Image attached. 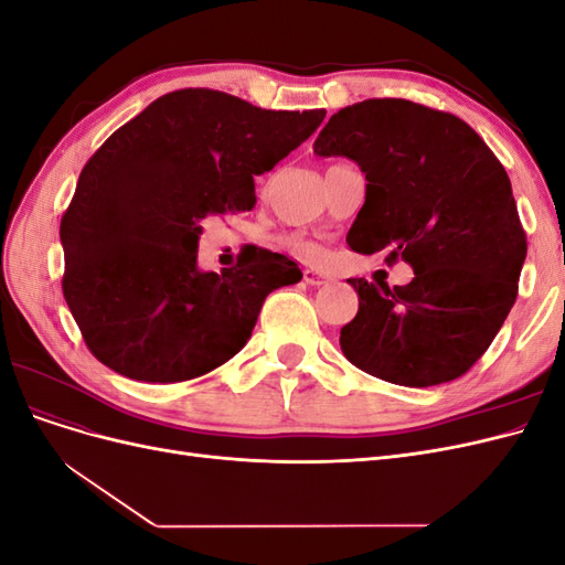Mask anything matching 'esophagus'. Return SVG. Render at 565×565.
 <instances>
[{"label":"esophagus","instance_id":"1","mask_svg":"<svg viewBox=\"0 0 565 565\" xmlns=\"http://www.w3.org/2000/svg\"><path fill=\"white\" fill-rule=\"evenodd\" d=\"M303 280L313 285V287H320V285H328L332 280V276H330V273H322V270H316V268H306Z\"/></svg>","mask_w":565,"mask_h":565}]
</instances>
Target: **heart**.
Segmentation results:
<instances>
[{
	"instance_id": "heart-1",
	"label": "heart",
	"mask_w": 565,
	"mask_h": 565,
	"mask_svg": "<svg viewBox=\"0 0 565 565\" xmlns=\"http://www.w3.org/2000/svg\"><path fill=\"white\" fill-rule=\"evenodd\" d=\"M287 247L292 249L297 256H301V259H306V262H318L320 259V247L316 243H311V241H303V237H289Z\"/></svg>"
}]
</instances>
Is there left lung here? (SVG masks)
Wrapping results in <instances>:
<instances>
[{
    "instance_id": "8db88e82",
    "label": "left lung",
    "mask_w": 565,
    "mask_h": 565,
    "mask_svg": "<svg viewBox=\"0 0 565 565\" xmlns=\"http://www.w3.org/2000/svg\"><path fill=\"white\" fill-rule=\"evenodd\" d=\"M320 158H349L365 202L347 243L391 249L403 287L349 278L358 313L339 344L363 372L401 386L461 377L492 344L519 295L525 233L500 160L467 122L405 98L341 108L318 134Z\"/></svg>"
}]
</instances>
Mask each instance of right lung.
<instances>
[{
	"label": "right lung",
	"mask_w": 565,
	"mask_h": 565,
	"mask_svg": "<svg viewBox=\"0 0 565 565\" xmlns=\"http://www.w3.org/2000/svg\"><path fill=\"white\" fill-rule=\"evenodd\" d=\"M324 110H264L212 89L164 94L84 164L61 218L63 297L89 351L122 377L172 384L241 351L264 299L301 280L254 249L221 273L198 266L202 221L249 212L254 177L320 127Z\"/></svg>",
	"instance_id": "right-lung-1"
}]
</instances>
